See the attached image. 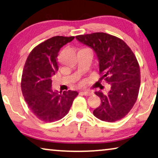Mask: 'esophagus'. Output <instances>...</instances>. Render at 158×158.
I'll use <instances>...</instances> for the list:
<instances>
[{"label": "esophagus", "instance_id": "1", "mask_svg": "<svg viewBox=\"0 0 158 158\" xmlns=\"http://www.w3.org/2000/svg\"><path fill=\"white\" fill-rule=\"evenodd\" d=\"M81 94H83V95H84V96H89L92 95L93 92H91V91H81Z\"/></svg>", "mask_w": 158, "mask_h": 158}]
</instances>
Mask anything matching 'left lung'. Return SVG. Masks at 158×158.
<instances>
[{
  "instance_id": "obj_1",
  "label": "left lung",
  "mask_w": 158,
  "mask_h": 158,
  "mask_svg": "<svg viewBox=\"0 0 158 158\" xmlns=\"http://www.w3.org/2000/svg\"><path fill=\"white\" fill-rule=\"evenodd\" d=\"M76 38L94 49L102 79L110 85L107 94L95 92L102 103L94 115L106 122L121 120L133 108L139 92L140 71L135 55L121 39L104 32L77 35Z\"/></svg>"
}]
</instances>
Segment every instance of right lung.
Listing matches in <instances>:
<instances>
[{
  "instance_id": "right-lung-1",
  "label": "right lung",
  "mask_w": 158,
  "mask_h": 158,
  "mask_svg": "<svg viewBox=\"0 0 158 158\" xmlns=\"http://www.w3.org/2000/svg\"><path fill=\"white\" fill-rule=\"evenodd\" d=\"M74 37L55 36L32 49L25 62L21 80V89L29 109L37 118L44 122L62 119L68 114L76 91L62 93L52 89V77L58 70L60 49Z\"/></svg>"
}]
</instances>
